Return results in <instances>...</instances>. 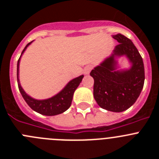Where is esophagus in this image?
I'll list each match as a JSON object with an SVG mask.
<instances>
[{
  "label": "esophagus",
  "instance_id": "esophagus-1",
  "mask_svg": "<svg viewBox=\"0 0 159 159\" xmlns=\"http://www.w3.org/2000/svg\"><path fill=\"white\" fill-rule=\"evenodd\" d=\"M92 69V65H87L86 67L84 68V74H86V75H88V74H89L90 71H91V70Z\"/></svg>",
  "mask_w": 159,
  "mask_h": 159
}]
</instances>
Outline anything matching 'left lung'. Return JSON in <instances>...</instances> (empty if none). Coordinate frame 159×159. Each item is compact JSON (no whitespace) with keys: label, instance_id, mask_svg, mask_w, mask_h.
<instances>
[{"label":"left lung","instance_id":"obj_1","mask_svg":"<svg viewBox=\"0 0 159 159\" xmlns=\"http://www.w3.org/2000/svg\"><path fill=\"white\" fill-rule=\"evenodd\" d=\"M119 42L110 57L94 67L90 75L94 79L93 95L100 107L122 112L134 104L144 85L145 71L143 58L133 42L123 35H114ZM126 56L131 67L117 70L119 57Z\"/></svg>","mask_w":159,"mask_h":159}]
</instances>
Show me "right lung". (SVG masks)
<instances>
[{
	"label": "right lung",
	"instance_id": "right-lung-1",
	"mask_svg": "<svg viewBox=\"0 0 159 159\" xmlns=\"http://www.w3.org/2000/svg\"><path fill=\"white\" fill-rule=\"evenodd\" d=\"M32 42L29 43L27 45L25 46L17 62V73H16V75H17L18 88H19L20 92L21 94L22 97L24 98L25 102H27V104L33 111H35L37 113L43 115V116H57V115L64 112L70 107L71 104V101H72L74 92H75V89L78 88V86L80 85L81 81H82L83 78H84V75H80L79 77H76V78L71 80V81L67 83V85L59 93H57V95H55L54 96L51 97V98H48V99H36L34 98H32L31 96H29L24 91L21 85L20 84L19 66L20 60V58H21V56L25 52L26 48L32 43Z\"/></svg>",
	"mask_w": 159,
	"mask_h": 159
}]
</instances>
